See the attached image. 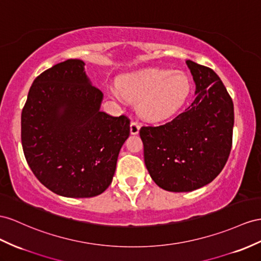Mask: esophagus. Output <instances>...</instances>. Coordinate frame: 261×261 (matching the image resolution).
<instances>
[{
	"label": "esophagus",
	"instance_id": "obj_1",
	"mask_svg": "<svg viewBox=\"0 0 261 261\" xmlns=\"http://www.w3.org/2000/svg\"><path fill=\"white\" fill-rule=\"evenodd\" d=\"M140 130V124L136 120H132L131 123H130V132L131 135H138Z\"/></svg>",
	"mask_w": 261,
	"mask_h": 261
}]
</instances>
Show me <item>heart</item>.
<instances>
[{
	"label": "heart",
	"instance_id": "obj_1",
	"mask_svg": "<svg viewBox=\"0 0 261 261\" xmlns=\"http://www.w3.org/2000/svg\"><path fill=\"white\" fill-rule=\"evenodd\" d=\"M121 95L138 102L139 113L149 121L174 116L188 101L191 83L185 73L146 69L129 73L118 83Z\"/></svg>",
	"mask_w": 261,
	"mask_h": 261
}]
</instances>
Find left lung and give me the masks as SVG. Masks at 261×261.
I'll list each match as a JSON object with an SVG mask.
<instances>
[{
    "mask_svg": "<svg viewBox=\"0 0 261 261\" xmlns=\"http://www.w3.org/2000/svg\"><path fill=\"white\" fill-rule=\"evenodd\" d=\"M197 96L184 112L161 125H143L144 163L153 181L169 192H191L211 183L228 160L233 103L210 67L186 61Z\"/></svg>",
    "mask_w": 261,
    "mask_h": 261,
    "instance_id": "1",
    "label": "left lung"
}]
</instances>
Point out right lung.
<instances>
[{"label":"right lung","instance_id":"1","mask_svg":"<svg viewBox=\"0 0 261 261\" xmlns=\"http://www.w3.org/2000/svg\"><path fill=\"white\" fill-rule=\"evenodd\" d=\"M85 63L68 59L37 76L22 110L21 139L32 172L65 197H93L112 182L130 119L100 111L102 92Z\"/></svg>","mask_w":261,"mask_h":261}]
</instances>
